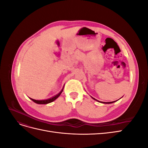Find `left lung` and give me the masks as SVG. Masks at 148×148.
<instances>
[{"instance_id":"1","label":"left lung","mask_w":148,"mask_h":148,"mask_svg":"<svg viewBox=\"0 0 148 148\" xmlns=\"http://www.w3.org/2000/svg\"><path fill=\"white\" fill-rule=\"evenodd\" d=\"M93 98V97H92ZM95 100H96V101H98V102H100V101H97V100H96V99H95V98H93ZM113 101V102H102V103H104V104H111V103H113V102H115V101Z\"/></svg>"}]
</instances>
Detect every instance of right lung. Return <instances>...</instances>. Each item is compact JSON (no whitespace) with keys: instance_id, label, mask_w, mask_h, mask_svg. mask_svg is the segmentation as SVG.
<instances>
[{"instance_id":"add662e5","label":"right lung","mask_w":148,"mask_h":148,"mask_svg":"<svg viewBox=\"0 0 148 148\" xmlns=\"http://www.w3.org/2000/svg\"><path fill=\"white\" fill-rule=\"evenodd\" d=\"M63 89H64V88L62 89V91L59 94H58V95H57L56 96L52 97V98H50V99H46V100L39 101V100H35V99H31V98H30V99L32 100L33 102L37 103V104H48V103H50V102H53V101H55L58 97H59V96L61 95V93L62 92V91H63Z\"/></svg>"}]
</instances>
